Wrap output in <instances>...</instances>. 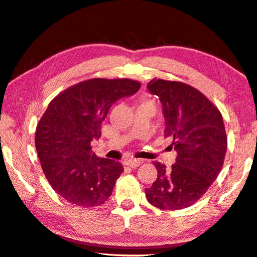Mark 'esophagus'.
<instances>
[{
	"mask_svg": "<svg viewBox=\"0 0 257 257\" xmlns=\"http://www.w3.org/2000/svg\"><path fill=\"white\" fill-rule=\"evenodd\" d=\"M143 163H144L143 160H136V158H130V160L125 161L124 164L127 165V166H129V167H132V169H135V167H138L139 165H142Z\"/></svg>",
	"mask_w": 257,
	"mask_h": 257,
	"instance_id": "34e87169",
	"label": "esophagus"
}]
</instances>
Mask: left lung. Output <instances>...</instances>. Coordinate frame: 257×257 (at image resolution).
<instances>
[{
	"instance_id": "8db88e82",
	"label": "left lung",
	"mask_w": 257,
	"mask_h": 257,
	"mask_svg": "<svg viewBox=\"0 0 257 257\" xmlns=\"http://www.w3.org/2000/svg\"><path fill=\"white\" fill-rule=\"evenodd\" d=\"M160 97L165 118V137L173 139L176 163L170 170L154 162L157 179L145 189L152 206L179 210L192 206L207 192L225 161L227 135L220 111L189 84L154 78L147 84Z\"/></svg>"
}]
</instances>
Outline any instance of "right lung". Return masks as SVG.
<instances>
[{"label": "right lung", "instance_id": "1", "mask_svg": "<svg viewBox=\"0 0 257 257\" xmlns=\"http://www.w3.org/2000/svg\"><path fill=\"white\" fill-rule=\"evenodd\" d=\"M141 85L130 78H91L50 101L37 124L35 144L46 179L68 202L99 207L112 194L123 167L92 154L91 143L101 137L111 105L135 94Z\"/></svg>", "mask_w": 257, "mask_h": 257}]
</instances>
